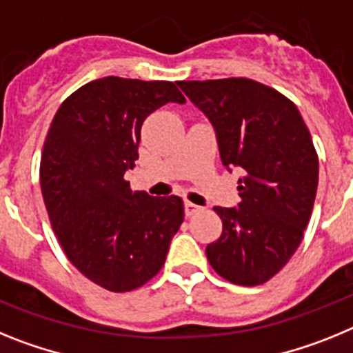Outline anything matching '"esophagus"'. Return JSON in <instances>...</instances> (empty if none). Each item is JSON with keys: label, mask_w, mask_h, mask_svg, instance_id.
<instances>
[{"label": "esophagus", "mask_w": 353, "mask_h": 353, "mask_svg": "<svg viewBox=\"0 0 353 353\" xmlns=\"http://www.w3.org/2000/svg\"><path fill=\"white\" fill-rule=\"evenodd\" d=\"M201 211V206H197V204H194V202L186 201L185 202V214L186 216H192V214L199 213Z\"/></svg>", "instance_id": "obj_1"}]
</instances>
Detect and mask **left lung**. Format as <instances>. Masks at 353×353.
Wrapping results in <instances>:
<instances>
[{
    "instance_id": "1",
    "label": "left lung",
    "mask_w": 353,
    "mask_h": 353,
    "mask_svg": "<svg viewBox=\"0 0 353 353\" xmlns=\"http://www.w3.org/2000/svg\"><path fill=\"white\" fill-rule=\"evenodd\" d=\"M213 124L223 167L241 168L238 208H213L222 234L206 247L220 277L259 286L299 249L318 188V154L299 108L249 78L177 81Z\"/></svg>"
}]
</instances>
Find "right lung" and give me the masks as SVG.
<instances>
[{
	"label": "right lung",
	"mask_w": 353,
	"mask_h": 353,
	"mask_svg": "<svg viewBox=\"0 0 353 353\" xmlns=\"http://www.w3.org/2000/svg\"><path fill=\"white\" fill-rule=\"evenodd\" d=\"M167 103H185L172 81L96 79L60 104L42 149V197L63 252L115 293L158 274L185 219L177 195L151 197L124 179L143 121Z\"/></svg>",
	"instance_id": "right-lung-1"
}]
</instances>
